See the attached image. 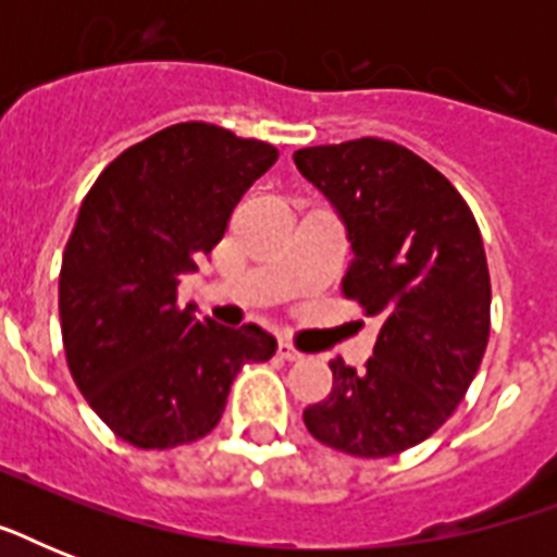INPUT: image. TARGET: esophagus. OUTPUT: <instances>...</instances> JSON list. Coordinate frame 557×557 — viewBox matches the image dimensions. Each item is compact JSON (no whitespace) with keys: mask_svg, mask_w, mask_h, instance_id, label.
Instances as JSON below:
<instances>
[{"mask_svg":"<svg viewBox=\"0 0 557 557\" xmlns=\"http://www.w3.org/2000/svg\"><path fill=\"white\" fill-rule=\"evenodd\" d=\"M280 358H286V361H304L306 356L297 347H292L288 341H283V344H280Z\"/></svg>","mask_w":557,"mask_h":557,"instance_id":"1","label":"esophagus"}]
</instances>
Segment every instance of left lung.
<instances>
[{"instance_id":"1","label":"left lung","mask_w":557,"mask_h":557,"mask_svg":"<svg viewBox=\"0 0 557 557\" xmlns=\"http://www.w3.org/2000/svg\"><path fill=\"white\" fill-rule=\"evenodd\" d=\"M347 225L344 297L381 330L361 372L330 361L332 393L304 410L314 440L396 457L466 398L492 330V280L476 219L440 170L401 144L356 138L295 152Z\"/></svg>"}]
</instances>
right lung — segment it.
Here are the masks:
<instances>
[{
	"label": "right lung",
	"instance_id": "right-lung-1",
	"mask_svg": "<svg viewBox=\"0 0 557 557\" xmlns=\"http://www.w3.org/2000/svg\"><path fill=\"white\" fill-rule=\"evenodd\" d=\"M277 147L187 121L124 150L86 193L60 269V330L74 384L124 442L178 448L208 436L245 364L274 356L239 330L178 309V280L216 248Z\"/></svg>",
	"mask_w": 557,
	"mask_h": 557
}]
</instances>
